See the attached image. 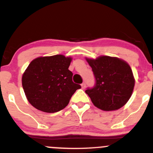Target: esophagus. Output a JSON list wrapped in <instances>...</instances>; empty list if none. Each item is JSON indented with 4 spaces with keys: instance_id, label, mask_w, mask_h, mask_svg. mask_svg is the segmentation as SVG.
I'll return each instance as SVG.
<instances>
[{
    "instance_id": "obj_1",
    "label": "esophagus",
    "mask_w": 153,
    "mask_h": 153,
    "mask_svg": "<svg viewBox=\"0 0 153 153\" xmlns=\"http://www.w3.org/2000/svg\"><path fill=\"white\" fill-rule=\"evenodd\" d=\"M81 88H82V89H85V88H86V83H82V84H81Z\"/></svg>"
}]
</instances>
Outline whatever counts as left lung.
<instances>
[{"mask_svg": "<svg viewBox=\"0 0 153 153\" xmlns=\"http://www.w3.org/2000/svg\"><path fill=\"white\" fill-rule=\"evenodd\" d=\"M92 67L95 84L85 92L96 107L104 111L116 110L126 104L135 86L132 71L123 60L109 56L86 58Z\"/></svg>", "mask_w": 153, "mask_h": 153, "instance_id": "left-lung-1", "label": "left lung"}]
</instances>
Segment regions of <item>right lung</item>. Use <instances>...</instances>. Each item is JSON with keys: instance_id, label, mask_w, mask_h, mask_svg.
I'll return each instance as SVG.
<instances>
[{"instance_id": "right-lung-1", "label": "right lung", "mask_w": 153, "mask_h": 153, "mask_svg": "<svg viewBox=\"0 0 153 153\" xmlns=\"http://www.w3.org/2000/svg\"><path fill=\"white\" fill-rule=\"evenodd\" d=\"M72 58L62 55L40 57L29 64L22 76V86L29 102L38 110L58 112L68 105L81 87L72 81L68 69Z\"/></svg>"}]
</instances>
